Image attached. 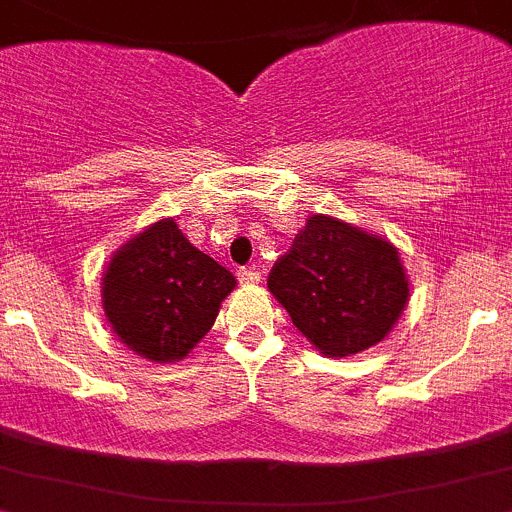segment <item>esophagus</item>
<instances>
[{
	"instance_id": "esophagus-1",
	"label": "esophagus",
	"mask_w": 512,
	"mask_h": 512,
	"mask_svg": "<svg viewBox=\"0 0 512 512\" xmlns=\"http://www.w3.org/2000/svg\"><path fill=\"white\" fill-rule=\"evenodd\" d=\"M237 280L245 285H255V283H260L262 275L257 267H240V270H237Z\"/></svg>"
}]
</instances>
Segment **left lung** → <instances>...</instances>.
I'll return each instance as SVG.
<instances>
[{
    "label": "left lung",
    "instance_id": "obj_1",
    "mask_svg": "<svg viewBox=\"0 0 512 512\" xmlns=\"http://www.w3.org/2000/svg\"><path fill=\"white\" fill-rule=\"evenodd\" d=\"M267 288L326 356H348L384 341L409 300L396 247L323 214L305 222L272 267Z\"/></svg>",
    "mask_w": 512,
    "mask_h": 512
}]
</instances>
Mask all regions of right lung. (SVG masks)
Returning <instances> with one entry per match:
<instances>
[{
	"label": "right lung",
	"mask_w": 512,
	"mask_h": 512,
	"mask_svg": "<svg viewBox=\"0 0 512 512\" xmlns=\"http://www.w3.org/2000/svg\"><path fill=\"white\" fill-rule=\"evenodd\" d=\"M234 275L161 219L113 255L103 278V308L113 333L156 364L197 346L234 290Z\"/></svg>",
	"instance_id": "1"
}]
</instances>
